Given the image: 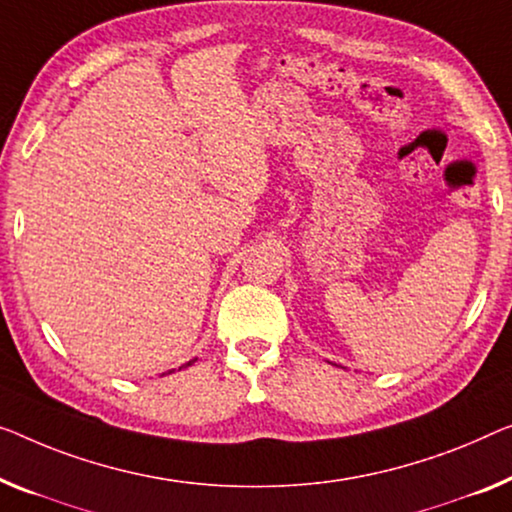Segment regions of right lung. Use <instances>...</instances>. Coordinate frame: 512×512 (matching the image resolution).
<instances>
[{
    "mask_svg": "<svg viewBox=\"0 0 512 512\" xmlns=\"http://www.w3.org/2000/svg\"><path fill=\"white\" fill-rule=\"evenodd\" d=\"M195 361H197V358H193V361H188V363H183L181 368H188V365H193ZM181 368H179V370H181ZM170 372H174V370H167V372H163V375H170Z\"/></svg>",
    "mask_w": 512,
    "mask_h": 512,
    "instance_id": "obj_1",
    "label": "right lung"
}]
</instances>
